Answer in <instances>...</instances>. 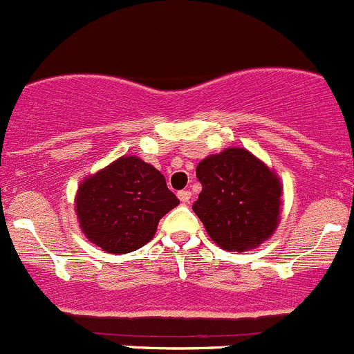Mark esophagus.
Masks as SVG:
<instances>
[{
    "mask_svg": "<svg viewBox=\"0 0 354 354\" xmlns=\"http://www.w3.org/2000/svg\"><path fill=\"white\" fill-rule=\"evenodd\" d=\"M177 196L182 203H189V199H191V191H187V189H182V191L177 192Z\"/></svg>",
    "mask_w": 354,
    "mask_h": 354,
    "instance_id": "34e87169",
    "label": "esophagus"
}]
</instances>
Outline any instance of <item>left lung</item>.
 <instances>
[{
  "label": "left lung",
  "instance_id": "obj_1",
  "mask_svg": "<svg viewBox=\"0 0 354 354\" xmlns=\"http://www.w3.org/2000/svg\"><path fill=\"white\" fill-rule=\"evenodd\" d=\"M203 189L192 209L222 250L246 251L274 234L281 213V182L243 148H229L199 162Z\"/></svg>",
  "mask_w": 354,
  "mask_h": 354
}]
</instances>
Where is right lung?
I'll return each instance as SVG.
<instances>
[{
    "label": "right lung",
    "instance_id": "right-lung-1",
    "mask_svg": "<svg viewBox=\"0 0 354 354\" xmlns=\"http://www.w3.org/2000/svg\"><path fill=\"white\" fill-rule=\"evenodd\" d=\"M178 205L162 172L138 156H124L80 184V229L106 253L125 254L153 239L160 218Z\"/></svg>",
    "mask_w": 354,
    "mask_h": 354
}]
</instances>
